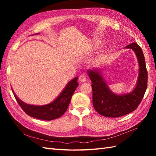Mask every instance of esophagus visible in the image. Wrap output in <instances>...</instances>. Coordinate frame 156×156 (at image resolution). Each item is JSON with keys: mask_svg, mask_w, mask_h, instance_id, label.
<instances>
[{"mask_svg": "<svg viewBox=\"0 0 156 156\" xmlns=\"http://www.w3.org/2000/svg\"><path fill=\"white\" fill-rule=\"evenodd\" d=\"M79 81H81V82L84 83V82H85V81H87V79H86V77L84 76V75H80V76H79Z\"/></svg>", "mask_w": 156, "mask_h": 156, "instance_id": "1", "label": "esophagus"}]
</instances>
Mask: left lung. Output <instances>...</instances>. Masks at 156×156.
<instances>
[{
	"label": "left lung",
	"instance_id": "1",
	"mask_svg": "<svg viewBox=\"0 0 156 156\" xmlns=\"http://www.w3.org/2000/svg\"><path fill=\"white\" fill-rule=\"evenodd\" d=\"M124 48L134 52L139 64L137 80L130 92L122 94L113 92L103 77V69L94 68L87 70V74L92 83L93 105L102 116L116 118L133 112L142 101L147 88L148 72L140 47L133 42Z\"/></svg>",
	"mask_w": 156,
	"mask_h": 156
}]
</instances>
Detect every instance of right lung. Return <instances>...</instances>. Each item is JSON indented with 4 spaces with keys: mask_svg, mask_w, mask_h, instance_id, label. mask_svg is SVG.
Here are the masks:
<instances>
[{
    "mask_svg": "<svg viewBox=\"0 0 156 156\" xmlns=\"http://www.w3.org/2000/svg\"><path fill=\"white\" fill-rule=\"evenodd\" d=\"M37 34H39V33L33 35ZM77 79L78 77H76L71 80L67 83L63 90L53 101L43 105L28 104L21 100L16 96L12 88V90L19 105L28 115L43 120H52L58 119L66 111L73 94L79 85Z\"/></svg>",
    "mask_w": 156,
    "mask_h": 156,
    "instance_id": "1",
    "label": "right lung"
}]
</instances>
